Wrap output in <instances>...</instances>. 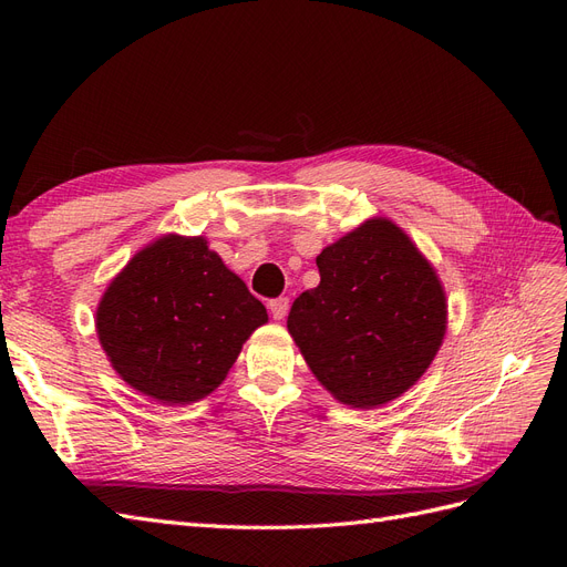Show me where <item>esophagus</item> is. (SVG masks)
Segmentation results:
<instances>
[{
	"label": "esophagus",
	"mask_w": 567,
	"mask_h": 567,
	"mask_svg": "<svg viewBox=\"0 0 567 567\" xmlns=\"http://www.w3.org/2000/svg\"><path fill=\"white\" fill-rule=\"evenodd\" d=\"M269 312H271V317H274V319L281 321V319L288 315V298H277V300H271V302H269Z\"/></svg>",
	"instance_id": "34e87169"
}]
</instances>
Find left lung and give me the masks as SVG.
I'll return each mask as SVG.
<instances>
[{
  "label": "left lung",
  "mask_w": 567,
  "mask_h": 567,
  "mask_svg": "<svg viewBox=\"0 0 567 567\" xmlns=\"http://www.w3.org/2000/svg\"><path fill=\"white\" fill-rule=\"evenodd\" d=\"M319 286L288 315L307 367L333 398L375 409L400 398L435 359L447 298L433 265L385 217L367 219L317 255Z\"/></svg>",
  "instance_id": "left-lung-1"
}]
</instances>
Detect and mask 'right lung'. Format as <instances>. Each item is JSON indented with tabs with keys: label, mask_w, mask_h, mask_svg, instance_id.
<instances>
[{
	"label": "right lung",
	"mask_w": 567,
	"mask_h": 567,
	"mask_svg": "<svg viewBox=\"0 0 567 567\" xmlns=\"http://www.w3.org/2000/svg\"><path fill=\"white\" fill-rule=\"evenodd\" d=\"M262 323L265 305L203 236L148 244L96 307V336L120 379L169 406L210 394Z\"/></svg>",
	"instance_id": "1"
}]
</instances>
